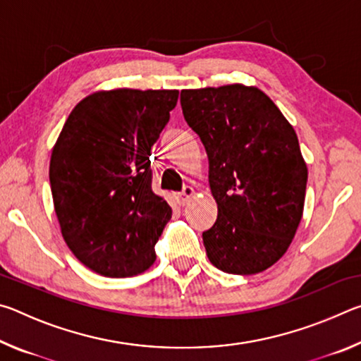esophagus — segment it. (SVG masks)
<instances>
[{
	"instance_id": "obj_1",
	"label": "esophagus",
	"mask_w": 361,
	"mask_h": 361,
	"mask_svg": "<svg viewBox=\"0 0 361 361\" xmlns=\"http://www.w3.org/2000/svg\"><path fill=\"white\" fill-rule=\"evenodd\" d=\"M178 195H180V199H181L183 204H188L189 200H191L192 195H194V188L192 186H185V188L181 189V192Z\"/></svg>"
}]
</instances>
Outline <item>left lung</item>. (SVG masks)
Here are the masks:
<instances>
[{
  "mask_svg": "<svg viewBox=\"0 0 361 361\" xmlns=\"http://www.w3.org/2000/svg\"><path fill=\"white\" fill-rule=\"evenodd\" d=\"M180 103L205 146L218 204L202 234L207 256L235 276L266 271L302 218L307 167L295 129L264 92L242 84L181 90Z\"/></svg>",
  "mask_w": 361,
  "mask_h": 361,
  "instance_id": "8db88e82",
  "label": "left lung"
}]
</instances>
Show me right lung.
Segmentation results:
<instances>
[{
    "label": "right lung",
    "mask_w": 361,
    "mask_h": 361,
    "mask_svg": "<svg viewBox=\"0 0 361 361\" xmlns=\"http://www.w3.org/2000/svg\"><path fill=\"white\" fill-rule=\"evenodd\" d=\"M178 90L116 89L85 97L52 149L49 180L66 245L105 277H132L156 261L172 218L151 188V148Z\"/></svg>",
    "instance_id": "right-lung-1"
}]
</instances>
